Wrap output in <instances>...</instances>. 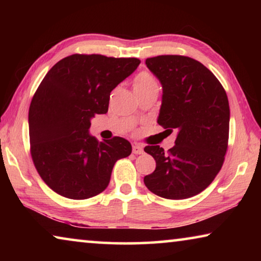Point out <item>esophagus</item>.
Wrapping results in <instances>:
<instances>
[{
    "instance_id": "esophagus-1",
    "label": "esophagus",
    "mask_w": 261,
    "mask_h": 261,
    "mask_svg": "<svg viewBox=\"0 0 261 261\" xmlns=\"http://www.w3.org/2000/svg\"><path fill=\"white\" fill-rule=\"evenodd\" d=\"M132 153L134 154H143L144 149L140 144H134L132 145Z\"/></svg>"
}]
</instances>
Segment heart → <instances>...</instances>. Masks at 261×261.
Masks as SVG:
<instances>
[{
  "label": "heart",
  "instance_id": "heart-1",
  "mask_svg": "<svg viewBox=\"0 0 261 261\" xmlns=\"http://www.w3.org/2000/svg\"><path fill=\"white\" fill-rule=\"evenodd\" d=\"M154 88H159L158 83L151 73L146 71H143L138 73L134 81V90L136 94L143 93L149 90H154Z\"/></svg>",
  "mask_w": 261,
  "mask_h": 261
}]
</instances>
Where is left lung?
<instances>
[{
  "label": "left lung",
  "mask_w": 261,
  "mask_h": 261,
  "mask_svg": "<svg viewBox=\"0 0 261 261\" xmlns=\"http://www.w3.org/2000/svg\"><path fill=\"white\" fill-rule=\"evenodd\" d=\"M146 65L163 88L158 123L178 135L168 152L154 145L144 148L156 162L144 183L159 197L187 199L204 191L222 168L230 118L227 93L213 72L191 57L160 55Z\"/></svg>",
  "instance_id": "obj_1"
}]
</instances>
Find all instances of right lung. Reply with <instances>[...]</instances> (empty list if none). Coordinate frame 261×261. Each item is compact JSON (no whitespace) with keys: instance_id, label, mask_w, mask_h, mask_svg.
<instances>
[{"instance_id":"add662e5","label":"right lung","mask_w":261,"mask_h":261,"mask_svg":"<svg viewBox=\"0 0 261 261\" xmlns=\"http://www.w3.org/2000/svg\"><path fill=\"white\" fill-rule=\"evenodd\" d=\"M136 57L73 54L47 72L29 110L34 167L53 191L69 199L98 196L108 187L115 162L129 156L122 137L99 141L91 118L108 112L110 92L135 71Z\"/></svg>"}]
</instances>
